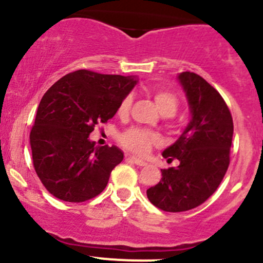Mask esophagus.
I'll return each mask as SVG.
<instances>
[{"instance_id": "esophagus-1", "label": "esophagus", "mask_w": 263, "mask_h": 263, "mask_svg": "<svg viewBox=\"0 0 263 263\" xmlns=\"http://www.w3.org/2000/svg\"><path fill=\"white\" fill-rule=\"evenodd\" d=\"M127 159H128V160H131L132 163H135L136 165H139V166H145L147 164L145 160H142V159H139V158H135V156H128Z\"/></svg>"}]
</instances>
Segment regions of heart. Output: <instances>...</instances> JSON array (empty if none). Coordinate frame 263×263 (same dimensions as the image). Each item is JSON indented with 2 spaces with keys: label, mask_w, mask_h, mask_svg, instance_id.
I'll use <instances>...</instances> for the list:
<instances>
[{
  "label": "heart",
  "mask_w": 263,
  "mask_h": 263,
  "mask_svg": "<svg viewBox=\"0 0 263 263\" xmlns=\"http://www.w3.org/2000/svg\"><path fill=\"white\" fill-rule=\"evenodd\" d=\"M154 100H155L156 108L160 112V115L165 117L173 116L178 109V99L173 92L168 91V90H156L154 92ZM131 97L124 98L118 107V115L122 117L126 116L128 113L129 107H131ZM121 142L124 147L128 148L132 153L144 155L153 145L158 144L159 137L156 134L146 131V129L131 128L122 135Z\"/></svg>",
  "instance_id": "b5f03b06"
}]
</instances>
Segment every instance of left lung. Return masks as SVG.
Here are the masks:
<instances>
[{"instance_id": "left-lung-1", "label": "left lung", "mask_w": 263, "mask_h": 263, "mask_svg": "<svg viewBox=\"0 0 263 263\" xmlns=\"http://www.w3.org/2000/svg\"><path fill=\"white\" fill-rule=\"evenodd\" d=\"M190 108V122L164 158L178 159L176 168L161 169V179L146 191L156 208L181 213L205 202L216 191L229 166L233 118L221 95L193 72L177 76Z\"/></svg>"}]
</instances>
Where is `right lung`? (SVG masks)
Listing matches in <instances>:
<instances>
[{
	"label": "right lung",
	"mask_w": 263,
	"mask_h": 263,
	"mask_svg": "<svg viewBox=\"0 0 263 263\" xmlns=\"http://www.w3.org/2000/svg\"><path fill=\"white\" fill-rule=\"evenodd\" d=\"M137 76L102 75L87 70L67 73L47 90L30 132L33 163L49 193L67 202L99 195L123 151L95 146V124L113 118Z\"/></svg>",
	"instance_id": "right-lung-1"
}]
</instances>
